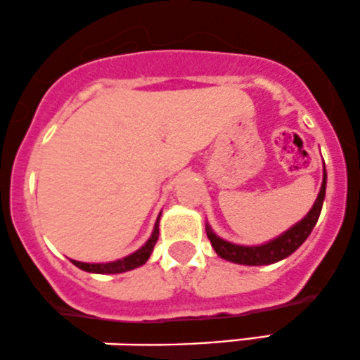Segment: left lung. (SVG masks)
<instances>
[{
  "label": "left lung",
  "mask_w": 360,
  "mask_h": 360,
  "mask_svg": "<svg viewBox=\"0 0 360 360\" xmlns=\"http://www.w3.org/2000/svg\"><path fill=\"white\" fill-rule=\"evenodd\" d=\"M325 193L326 169L325 162H323V183L313 208L307 212V215L304 217L302 220H299L297 224H294L290 229H287L283 234L276 236L275 239L268 240V243L258 244V246H243V244H234L231 243V240H225L220 238V236H217L215 232L212 231L210 224H207V227H205L207 229V236L208 239H210L217 255L231 263L248 264V266H262V264L276 263L280 262V259H285L287 256H290L292 252L297 250L304 240L307 239V236L311 234L316 222H318L319 213H321L323 201H325Z\"/></svg>",
  "instance_id": "1"
}]
</instances>
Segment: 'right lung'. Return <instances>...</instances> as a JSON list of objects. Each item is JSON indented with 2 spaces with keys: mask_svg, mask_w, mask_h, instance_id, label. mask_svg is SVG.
<instances>
[{
  "mask_svg": "<svg viewBox=\"0 0 360 360\" xmlns=\"http://www.w3.org/2000/svg\"><path fill=\"white\" fill-rule=\"evenodd\" d=\"M160 215L162 212L157 217V222L153 225L152 236H150L147 243L136 250L131 255L124 256V258L116 259V262H108V263H84V262H77V259H71V263L75 266H78L80 270L89 271V274H101V275H116V274H124V271L135 270V268L141 266L148 262L150 255H152L153 246H155L157 239H159V222H160Z\"/></svg>",
  "mask_w": 360,
  "mask_h": 360,
  "instance_id": "1",
  "label": "right lung"
}]
</instances>
